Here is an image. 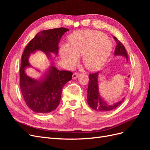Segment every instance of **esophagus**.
I'll return each instance as SVG.
<instances>
[{"instance_id":"esophagus-1","label":"esophagus","mask_w":150,"mask_h":150,"mask_svg":"<svg viewBox=\"0 0 150 150\" xmlns=\"http://www.w3.org/2000/svg\"><path fill=\"white\" fill-rule=\"evenodd\" d=\"M78 76H79V74H78V73H74L73 74H72V79H76L78 78Z\"/></svg>"}]
</instances>
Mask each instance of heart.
I'll return each mask as SVG.
<instances>
[{"label":"heart","mask_w":150,"mask_h":150,"mask_svg":"<svg viewBox=\"0 0 150 150\" xmlns=\"http://www.w3.org/2000/svg\"><path fill=\"white\" fill-rule=\"evenodd\" d=\"M111 40L101 32L78 30L71 34L67 46L60 49V56L67 68L73 67L83 56V64L89 71H97L105 64L112 51Z\"/></svg>","instance_id":"obj_1"}]
</instances>
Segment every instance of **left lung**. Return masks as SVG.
Listing matches in <instances>:
<instances>
[{"mask_svg":"<svg viewBox=\"0 0 150 150\" xmlns=\"http://www.w3.org/2000/svg\"><path fill=\"white\" fill-rule=\"evenodd\" d=\"M114 39L117 43L115 51V56H123L126 59V61H128V54H127L125 46L116 37H114ZM99 74V72L89 75V81L88 88L87 102L89 106L95 111L101 112L110 111L120 106L123 101L125 98H122L121 100L112 104L108 103L104 100L99 92L98 81Z\"/></svg>","mask_w":150,"mask_h":150,"instance_id":"1","label":"left lung"}]
</instances>
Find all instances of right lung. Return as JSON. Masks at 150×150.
<instances>
[{"label":"right lung","instance_id":"right-lung-1","mask_svg":"<svg viewBox=\"0 0 150 150\" xmlns=\"http://www.w3.org/2000/svg\"><path fill=\"white\" fill-rule=\"evenodd\" d=\"M68 29L61 28L39 32L29 42L22 55L20 87L24 101L30 110L35 112L48 113L54 111L60 103L64 86L71 80L72 73L59 71L51 63L46 73L35 79L28 76L25 69L32 67L29 59L32 54L40 51L49 59L52 54L57 56L60 40ZM38 71L40 72L39 69Z\"/></svg>","mask_w":150,"mask_h":150}]
</instances>
